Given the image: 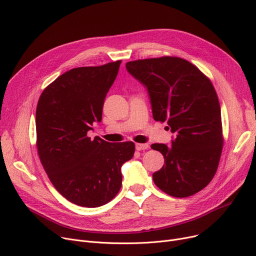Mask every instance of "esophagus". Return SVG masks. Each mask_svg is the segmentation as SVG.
<instances>
[{"label": "esophagus", "mask_w": 256, "mask_h": 256, "mask_svg": "<svg viewBox=\"0 0 256 256\" xmlns=\"http://www.w3.org/2000/svg\"><path fill=\"white\" fill-rule=\"evenodd\" d=\"M150 147V145L147 143H137L136 144V150H147Z\"/></svg>", "instance_id": "1"}]
</instances>
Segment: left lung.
<instances>
[{
	"mask_svg": "<svg viewBox=\"0 0 256 256\" xmlns=\"http://www.w3.org/2000/svg\"><path fill=\"white\" fill-rule=\"evenodd\" d=\"M126 66L147 87L154 119L166 121L176 134L170 147L152 145L166 162L152 174L156 186L178 198L196 194L216 174L223 148L220 104L210 80L180 57L136 60Z\"/></svg>",
	"mask_w": 256,
	"mask_h": 256,
	"instance_id": "1",
	"label": "left lung"
}]
</instances>
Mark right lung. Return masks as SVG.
<instances>
[{
	"mask_svg": "<svg viewBox=\"0 0 256 256\" xmlns=\"http://www.w3.org/2000/svg\"><path fill=\"white\" fill-rule=\"evenodd\" d=\"M121 60L76 67L58 76L42 93L36 108L37 152L55 189L70 202L98 208L119 192L120 168L135 143H110L87 132L100 122L104 100Z\"/></svg>",
	"mask_w": 256,
	"mask_h": 256,
	"instance_id": "obj_1",
	"label": "right lung"
}]
</instances>
